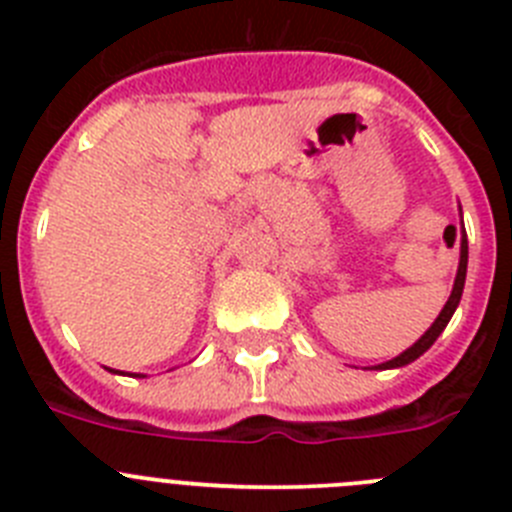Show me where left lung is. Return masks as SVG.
<instances>
[{
	"label": "left lung",
	"mask_w": 512,
	"mask_h": 512,
	"mask_svg": "<svg viewBox=\"0 0 512 512\" xmlns=\"http://www.w3.org/2000/svg\"><path fill=\"white\" fill-rule=\"evenodd\" d=\"M467 261H469V246H467V233H461V253H459V269H456V279H454V289H451L449 300H446V305H443V310L438 312V318L433 320V325L428 330H425L423 336L418 338V341L413 343L410 348H405L400 356H395V359L384 361V364L374 366V369H400V366H408L410 361L420 359V356L428 351V348L436 343V338L441 336L443 328L449 325L451 315L456 312V307H459V300H461V292H464V282H467Z\"/></svg>",
	"instance_id": "1"
}]
</instances>
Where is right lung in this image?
Listing matches in <instances>:
<instances>
[{"label": "right lung", "instance_id": "obj_1", "mask_svg": "<svg viewBox=\"0 0 512 512\" xmlns=\"http://www.w3.org/2000/svg\"><path fill=\"white\" fill-rule=\"evenodd\" d=\"M110 372H115V374H122V372H117V369H110ZM135 377H146V374H135Z\"/></svg>", "mask_w": 512, "mask_h": 512}]
</instances>
